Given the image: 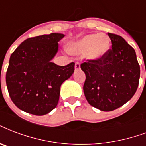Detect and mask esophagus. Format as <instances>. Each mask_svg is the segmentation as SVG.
Returning a JSON list of instances; mask_svg holds the SVG:
<instances>
[{
	"label": "esophagus",
	"instance_id": "34e87169",
	"mask_svg": "<svg viewBox=\"0 0 146 146\" xmlns=\"http://www.w3.org/2000/svg\"><path fill=\"white\" fill-rule=\"evenodd\" d=\"M80 69V63L79 62H76L75 63V70H79Z\"/></svg>",
	"mask_w": 146,
	"mask_h": 146
}]
</instances>
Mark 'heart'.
<instances>
[{"instance_id": "b5f03b06", "label": "heart", "mask_w": 146, "mask_h": 146, "mask_svg": "<svg viewBox=\"0 0 146 146\" xmlns=\"http://www.w3.org/2000/svg\"><path fill=\"white\" fill-rule=\"evenodd\" d=\"M110 40L105 34L92 33L72 44L70 51L74 54L85 53L86 58L99 60L105 56L110 50Z\"/></svg>"}]
</instances>
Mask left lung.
Returning <instances> with one entry per match:
<instances>
[{"label":"left lung","instance_id":"left-lung-1","mask_svg":"<svg viewBox=\"0 0 146 146\" xmlns=\"http://www.w3.org/2000/svg\"><path fill=\"white\" fill-rule=\"evenodd\" d=\"M108 35L112 47L105 56L87 60L80 65L86 74L83 92L88 103L105 112L127 103L137 90L140 77L135 50L119 35Z\"/></svg>","mask_w":146,"mask_h":146}]
</instances>
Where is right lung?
Instances as JSON below:
<instances>
[{
    "mask_svg": "<svg viewBox=\"0 0 146 146\" xmlns=\"http://www.w3.org/2000/svg\"><path fill=\"white\" fill-rule=\"evenodd\" d=\"M64 36L52 33L27 39L12 53L6 73L9 96L17 107L35 115L56 108L61 84L74 72L75 63L58 66L51 60Z\"/></svg>",
    "mask_w": 146,
    "mask_h": 146,
    "instance_id": "obj_1",
    "label": "right lung"
}]
</instances>
